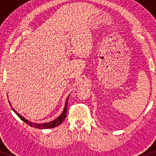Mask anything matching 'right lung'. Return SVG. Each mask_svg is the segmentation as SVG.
I'll return each instance as SVG.
<instances>
[{
    "label": "right lung",
    "mask_w": 156,
    "mask_h": 156,
    "mask_svg": "<svg viewBox=\"0 0 156 156\" xmlns=\"http://www.w3.org/2000/svg\"><path fill=\"white\" fill-rule=\"evenodd\" d=\"M69 97V94L68 96L67 99H66V102H65V108H64V110L62 114L59 115V116L57 117L56 119L53 120L52 121H50V122L48 123H37L35 122H33V121H30L29 120H27L25 118H24L22 115H20L19 113H18L16 112V110L14 109V108L12 107V104H10V101H9V104L10 106H11L13 112L16 113L17 116H18L19 118H20L21 120L24 121L25 123H26L27 125H29L30 126L35 128V129H52V128H55L57 126L60 125L65 120L66 116H67V103H68V99Z\"/></svg>",
    "instance_id": "1"
}]
</instances>
